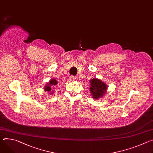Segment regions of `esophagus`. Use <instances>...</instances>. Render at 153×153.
I'll list each match as a JSON object with an SVG mask.
<instances>
[{
    "label": "esophagus",
    "mask_w": 153,
    "mask_h": 153,
    "mask_svg": "<svg viewBox=\"0 0 153 153\" xmlns=\"http://www.w3.org/2000/svg\"><path fill=\"white\" fill-rule=\"evenodd\" d=\"M69 79H70V80L72 81V82H73V81H74L76 80V77L74 76H71L70 77H69Z\"/></svg>",
    "instance_id": "obj_1"
}]
</instances>
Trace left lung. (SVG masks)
<instances>
[{
	"label": "left lung",
	"mask_w": 153,
	"mask_h": 153,
	"mask_svg": "<svg viewBox=\"0 0 153 153\" xmlns=\"http://www.w3.org/2000/svg\"><path fill=\"white\" fill-rule=\"evenodd\" d=\"M107 85L100 79L93 78L90 80V91L93 98L98 100L106 94Z\"/></svg>",
	"instance_id": "obj_1"
}]
</instances>
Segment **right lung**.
<instances>
[{"instance_id": "add662e5", "label": "right lung", "mask_w": 153, "mask_h": 153, "mask_svg": "<svg viewBox=\"0 0 153 153\" xmlns=\"http://www.w3.org/2000/svg\"><path fill=\"white\" fill-rule=\"evenodd\" d=\"M57 84L58 82L56 79H51V80H49V82L47 83V84L45 85L44 90L45 91H48L49 94H52L53 93V91L52 90H53L55 87L57 86Z\"/></svg>"}]
</instances>
